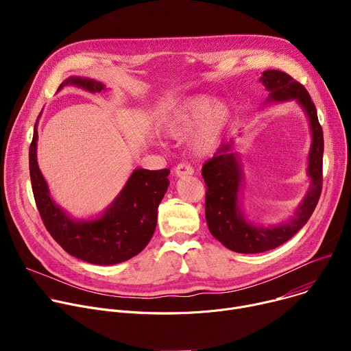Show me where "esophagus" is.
Instances as JSON below:
<instances>
[{"label": "esophagus", "mask_w": 351, "mask_h": 351, "mask_svg": "<svg viewBox=\"0 0 351 351\" xmlns=\"http://www.w3.org/2000/svg\"><path fill=\"white\" fill-rule=\"evenodd\" d=\"M193 172H194L193 167H191L190 164H187V162H180V164H178L176 168H175V175H176V176L191 175Z\"/></svg>", "instance_id": "1"}]
</instances>
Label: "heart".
I'll list each match as a JSON object with an SVG mask.
<instances>
[{
    "instance_id": "b5f03b06",
    "label": "heart",
    "mask_w": 351,
    "mask_h": 351,
    "mask_svg": "<svg viewBox=\"0 0 351 351\" xmlns=\"http://www.w3.org/2000/svg\"><path fill=\"white\" fill-rule=\"evenodd\" d=\"M230 123V110L206 95H189L165 117L162 130L172 138L187 134L195 156H208L219 147Z\"/></svg>"
}]
</instances>
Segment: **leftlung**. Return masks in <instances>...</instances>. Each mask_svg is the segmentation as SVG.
Listing matches in <instances>:
<instances>
[{
    "label": "left lung",
    "instance_id": "obj_1",
    "mask_svg": "<svg viewBox=\"0 0 351 351\" xmlns=\"http://www.w3.org/2000/svg\"><path fill=\"white\" fill-rule=\"evenodd\" d=\"M269 91L268 101L297 99L308 115L313 143L308 156L310 190L295 218L274 228H257L247 222L239 208L237 198L241 184V167L237 154L232 153V144H222L214 157L202 169L206 191V219L211 234L232 252L256 254L268 252L291 239L313 215L322 191V156L324 132L318 121L317 108L306 87L282 71H265L260 79Z\"/></svg>",
    "mask_w": 351,
    "mask_h": 351
}]
</instances>
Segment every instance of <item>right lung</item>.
Returning <instances> with one entry per match:
<instances>
[{"mask_svg": "<svg viewBox=\"0 0 351 351\" xmlns=\"http://www.w3.org/2000/svg\"><path fill=\"white\" fill-rule=\"evenodd\" d=\"M65 84H75L91 93H99L104 84L93 79L69 77ZM37 122L29 148V171L34 202L45 229L65 252L79 260L97 265L123 263L152 240L158 206L169 184V169H136L103 217L94 221L71 219L49 197L47 183L36 158Z\"/></svg>", "mask_w": 351, "mask_h": 351, "instance_id": "right-lung-1", "label": "right lung"}]
</instances>
